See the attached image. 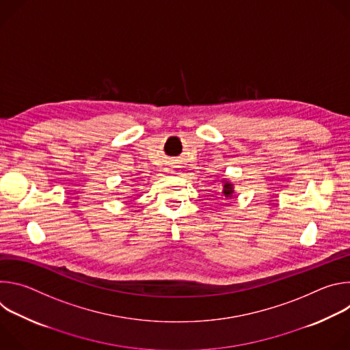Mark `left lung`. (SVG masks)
<instances>
[{
    "label": "left lung",
    "mask_w": 350,
    "mask_h": 350,
    "mask_svg": "<svg viewBox=\"0 0 350 350\" xmlns=\"http://www.w3.org/2000/svg\"><path fill=\"white\" fill-rule=\"evenodd\" d=\"M221 184H223V189H221L223 201H226V199H231L234 195V184L230 183L228 178H221Z\"/></svg>",
    "instance_id": "left-lung-1"
}]
</instances>
